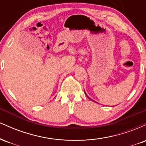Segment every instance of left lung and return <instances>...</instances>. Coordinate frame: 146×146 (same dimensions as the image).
Segmentation results:
<instances>
[{"instance_id":"1","label":"left lung","mask_w":146,"mask_h":146,"mask_svg":"<svg viewBox=\"0 0 146 146\" xmlns=\"http://www.w3.org/2000/svg\"><path fill=\"white\" fill-rule=\"evenodd\" d=\"M84 93H85V91H84ZM86 96H87V95H86ZM87 97H88V96H87ZM89 99H90V98H89ZM90 100H91V99H90Z\"/></svg>"}]
</instances>
